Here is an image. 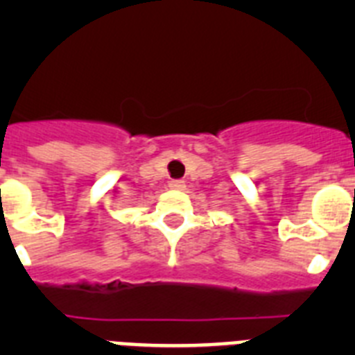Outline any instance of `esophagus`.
<instances>
[{"label":"esophagus","instance_id":"34e87169","mask_svg":"<svg viewBox=\"0 0 355 355\" xmlns=\"http://www.w3.org/2000/svg\"><path fill=\"white\" fill-rule=\"evenodd\" d=\"M168 187H171L172 190H184V187H187V184H184L183 180H172L171 183H168Z\"/></svg>","mask_w":355,"mask_h":355}]
</instances>
